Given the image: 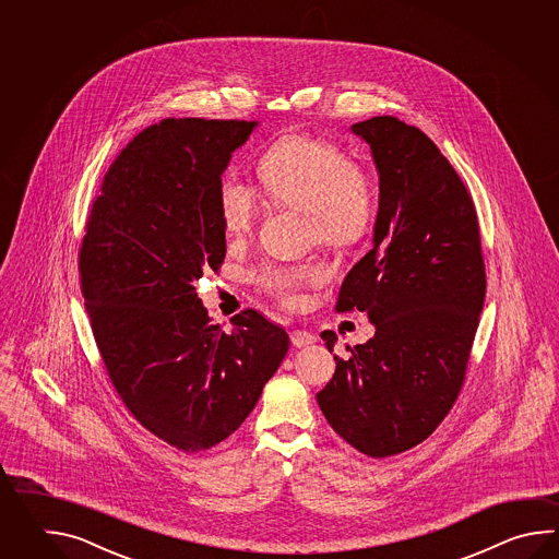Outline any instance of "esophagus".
Wrapping results in <instances>:
<instances>
[{"mask_svg": "<svg viewBox=\"0 0 559 559\" xmlns=\"http://www.w3.org/2000/svg\"><path fill=\"white\" fill-rule=\"evenodd\" d=\"M289 337H292V344L296 345V347H306V345L318 342V337L311 332H306V330H294Z\"/></svg>", "mask_w": 559, "mask_h": 559, "instance_id": "34e87169", "label": "esophagus"}]
</instances>
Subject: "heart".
<instances>
[{"mask_svg": "<svg viewBox=\"0 0 559 559\" xmlns=\"http://www.w3.org/2000/svg\"><path fill=\"white\" fill-rule=\"evenodd\" d=\"M260 178L275 203L308 215L323 246L345 250L368 234L373 219L371 178L337 143L309 133L284 135L263 155ZM217 202L227 234L248 236L260 217V202L250 186L227 174L219 181ZM323 280V267L313 262L265 265L260 272V282L285 304H297L304 287Z\"/></svg>", "mask_w": 559, "mask_h": 559, "instance_id": "obj_1", "label": "heart"}]
</instances>
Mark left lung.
<instances>
[{
    "mask_svg": "<svg viewBox=\"0 0 559 559\" xmlns=\"http://www.w3.org/2000/svg\"><path fill=\"white\" fill-rule=\"evenodd\" d=\"M380 178L371 250L345 275L337 311L376 333L335 356L318 404L357 452L388 457L431 436L464 383L486 297L474 202L424 131L393 116L352 126ZM333 352L337 335L321 333Z\"/></svg>",
    "mask_w": 559,
    "mask_h": 559,
    "instance_id": "8db88e82",
    "label": "left lung"
}]
</instances>
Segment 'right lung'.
<instances>
[{
  "label": "right lung",
  "mask_w": 559,
  "mask_h": 559,
  "mask_svg": "<svg viewBox=\"0 0 559 559\" xmlns=\"http://www.w3.org/2000/svg\"><path fill=\"white\" fill-rule=\"evenodd\" d=\"M258 121L164 119L107 169L85 226L82 292L131 416L181 452L229 438L284 361V328L248 309L214 323L195 282L226 258L217 190Z\"/></svg>",
  "instance_id": "right-lung-1"
}]
</instances>
